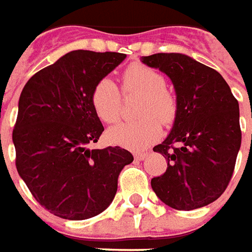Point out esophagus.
I'll return each instance as SVG.
<instances>
[{
    "label": "esophagus",
    "mask_w": 252,
    "mask_h": 252,
    "mask_svg": "<svg viewBox=\"0 0 252 252\" xmlns=\"http://www.w3.org/2000/svg\"><path fill=\"white\" fill-rule=\"evenodd\" d=\"M145 158H146V153H142V152H140V153H135L134 155V158L137 160V161H141V160H144Z\"/></svg>",
    "instance_id": "1"
}]
</instances>
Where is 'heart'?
Segmentation results:
<instances>
[{"instance_id":"heart-1","label":"heart","mask_w":252,"mask_h":252,"mask_svg":"<svg viewBox=\"0 0 252 252\" xmlns=\"http://www.w3.org/2000/svg\"><path fill=\"white\" fill-rule=\"evenodd\" d=\"M126 94L142 96L138 108L140 121L121 123L108 130V140L115 145L133 151H142L161 135L160 122H171L176 114V103L165 89V78L152 67L131 63L122 76ZM92 106L103 122L114 123L119 119L121 94L110 78H101L92 91Z\"/></svg>"}]
</instances>
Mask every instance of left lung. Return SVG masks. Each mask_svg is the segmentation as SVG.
<instances>
[{
    "mask_svg": "<svg viewBox=\"0 0 252 252\" xmlns=\"http://www.w3.org/2000/svg\"><path fill=\"white\" fill-rule=\"evenodd\" d=\"M172 81L176 114L167 138L153 148L168 161L151 180L169 208L194 210L215 202L233 174L242 144L239 103L215 69L180 53L141 57Z\"/></svg>",
    "mask_w": 252,
    "mask_h": 252,
    "instance_id": "1",
    "label": "left lung"
}]
</instances>
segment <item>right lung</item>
I'll return each instance as SVG.
<instances>
[{"label":"right lung","instance_id":"add662e5","mask_svg":"<svg viewBox=\"0 0 252 252\" xmlns=\"http://www.w3.org/2000/svg\"><path fill=\"white\" fill-rule=\"evenodd\" d=\"M126 54L74 50L24 85L13 129L16 168L53 215L87 220L106 210L133 155L121 146L89 149L104 127L92 106L94 85Z\"/></svg>","mask_w":252,"mask_h":252}]
</instances>
